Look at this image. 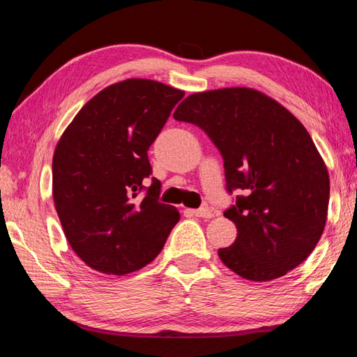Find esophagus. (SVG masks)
Instances as JSON below:
<instances>
[{
    "label": "esophagus",
    "instance_id": "obj_1",
    "mask_svg": "<svg viewBox=\"0 0 357 357\" xmlns=\"http://www.w3.org/2000/svg\"><path fill=\"white\" fill-rule=\"evenodd\" d=\"M185 213L192 215V216H197V218H205V220H208V218H213V211L208 210V208H197V210L186 208Z\"/></svg>",
    "mask_w": 357,
    "mask_h": 357
}]
</instances>
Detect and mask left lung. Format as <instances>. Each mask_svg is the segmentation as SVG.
Segmentation results:
<instances>
[{
  "instance_id": "8db88e82",
  "label": "left lung",
  "mask_w": 357,
  "mask_h": 357,
  "mask_svg": "<svg viewBox=\"0 0 357 357\" xmlns=\"http://www.w3.org/2000/svg\"><path fill=\"white\" fill-rule=\"evenodd\" d=\"M174 119L208 135L222 155L227 191H245L224 211L238 234L218 251L222 264L254 282L303 264L321 238L329 204L328 167L304 125L251 87L191 93Z\"/></svg>"
}]
</instances>
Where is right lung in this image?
<instances>
[{
	"label": "right lung",
	"instance_id": "right-lung-1",
	"mask_svg": "<svg viewBox=\"0 0 357 357\" xmlns=\"http://www.w3.org/2000/svg\"><path fill=\"white\" fill-rule=\"evenodd\" d=\"M185 92L128 78L93 96L53 155V201L73 252L92 270L123 276L161 252L180 213L161 204L147 150Z\"/></svg>",
	"mask_w": 357,
	"mask_h": 357
}]
</instances>
